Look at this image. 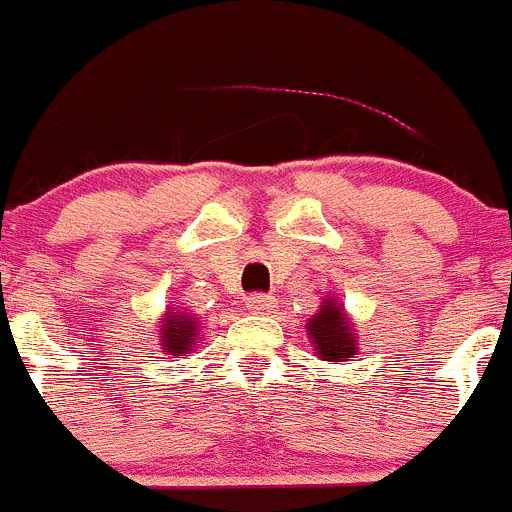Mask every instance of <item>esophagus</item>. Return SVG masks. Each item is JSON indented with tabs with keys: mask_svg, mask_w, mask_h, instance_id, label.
Returning <instances> with one entry per match:
<instances>
[{
	"mask_svg": "<svg viewBox=\"0 0 512 512\" xmlns=\"http://www.w3.org/2000/svg\"><path fill=\"white\" fill-rule=\"evenodd\" d=\"M276 307V299L271 294H251L248 297V309L256 314H266Z\"/></svg>",
	"mask_w": 512,
	"mask_h": 512,
	"instance_id": "34e87169",
	"label": "esophagus"
}]
</instances>
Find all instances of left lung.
Here are the masks:
<instances>
[{"instance_id":"left-lung-1","label":"left lung","mask_w":512,"mask_h":512,"mask_svg":"<svg viewBox=\"0 0 512 512\" xmlns=\"http://www.w3.org/2000/svg\"><path fill=\"white\" fill-rule=\"evenodd\" d=\"M307 337L312 342V348L317 350V355L322 360H330V363H342V360L353 358L358 353L350 317L335 299H325L317 314L309 317Z\"/></svg>"}]
</instances>
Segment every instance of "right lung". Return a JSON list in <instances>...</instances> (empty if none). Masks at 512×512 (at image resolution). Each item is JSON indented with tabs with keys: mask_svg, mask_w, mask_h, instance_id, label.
<instances>
[{
	"mask_svg": "<svg viewBox=\"0 0 512 512\" xmlns=\"http://www.w3.org/2000/svg\"><path fill=\"white\" fill-rule=\"evenodd\" d=\"M200 335L198 320L190 312L170 309L164 314L162 325H159V345L164 355H185L195 348Z\"/></svg>",
	"mask_w": 512,
	"mask_h": 512,
	"instance_id": "obj_1",
	"label": "right lung"
}]
</instances>
